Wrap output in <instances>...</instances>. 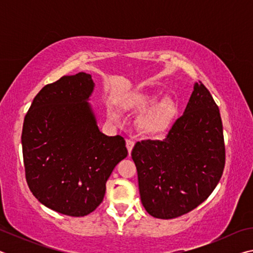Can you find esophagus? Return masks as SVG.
Masks as SVG:
<instances>
[{
    "label": "esophagus",
    "mask_w": 253,
    "mask_h": 253,
    "mask_svg": "<svg viewBox=\"0 0 253 253\" xmlns=\"http://www.w3.org/2000/svg\"><path fill=\"white\" fill-rule=\"evenodd\" d=\"M134 145H135L134 140L126 139V147H127V149H128V154H129V155H130V153H131L132 147H134Z\"/></svg>",
    "instance_id": "obj_1"
}]
</instances>
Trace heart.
<instances>
[{
  "label": "heart",
  "mask_w": 253,
  "mask_h": 253,
  "mask_svg": "<svg viewBox=\"0 0 253 253\" xmlns=\"http://www.w3.org/2000/svg\"><path fill=\"white\" fill-rule=\"evenodd\" d=\"M160 93L135 91L122 100V108L132 114H142L137 121V128L143 135L160 138L169 130L177 115V105L172 98H163ZM110 119H117L116 111L108 110Z\"/></svg>",
  "instance_id": "b5f03b06"
}]
</instances>
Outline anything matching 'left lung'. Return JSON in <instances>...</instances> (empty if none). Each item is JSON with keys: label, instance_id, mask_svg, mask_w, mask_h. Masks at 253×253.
I'll return each instance as SVG.
<instances>
[{"label": "left lung", "instance_id": "8db88e82", "mask_svg": "<svg viewBox=\"0 0 253 253\" xmlns=\"http://www.w3.org/2000/svg\"><path fill=\"white\" fill-rule=\"evenodd\" d=\"M131 158L142 204L152 216L174 219L209 198L223 173L225 148L219 107L202 83L194 84L166 138L137 142Z\"/></svg>", "mask_w": 253, "mask_h": 253}]
</instances>
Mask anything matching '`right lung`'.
Segmentation results:
<instances>
[{
	"label": "right lung",
	"instance_id": "1",
	"mask_svg": "<svg viewBox=\"0 0 253 253\" xmlns=\"http://www.w3.org/2000/svg\"><path fill=\"white\" fill-rule=\"evenodd\" d=\"M95 83L79 72L46 84L25 115L22 152L30 191L39 202L69 216L95 211L106 182L127 156L122 136H107L88 100Z\"/></svg>",
	"mask_w": 253,
	"mask_h": 253
}]
</instances>
